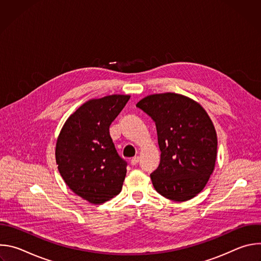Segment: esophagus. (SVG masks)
Segmentation results:
<instances>
[{
  "instance_id": "1",
  "label": "esophagus",
  "mask_w": 261,
  "mask_h": 261,
  "mask_svg": "<svg viewBox=\"0 0 261 261\" xmlns=\"http://www.w3.org/2000/svg\"><path fill=\"white\" fill-rule=\"evenodd\" d=\"M138 162H139V157H138V156H135V157H133V158L131 159V164H132V165H136Z\"/></svg>"
}]
</instances>
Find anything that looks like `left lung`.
<instances>
[{
  "instance_id": "obj_1",
  "label": "left lung",
  "mask_w": 261,
  "mask_h": 261,
  "mask_svg": "<svg viewBox=\"0 0 261 261\" xmlns=\"http://www.w3.org/2000/svg\"><path fill=\"white\" fill-rule=\"evenodd\" d=\"M136 106L157 128L161 159L151 173L154 188L173 201L195 197L205 187L217 157V134L206 111L175 93L146 96Z\"/></svg>"
}]
</instances>
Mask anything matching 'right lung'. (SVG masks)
Returning a JSON list of instances; mask_svg holds the SVG:
<instances>
[{
  "label": "right lung",
  "mask_w": 261,
  "mask_h": 261,
  "mask_svg": "<svg viewBox=\"0 0 261 261\" xmlns=\"http://www.w3.org/2000/svg\"><path fill=\"white\" fill-rule=\"evenodd\" d=\"M129 95H110L84 103L64 124L56 145L58 169L68 187L94 204L118 195L127 162L109 134Z\"/></svg>",
  "instance_id": "right-lung-1"
}]
</instances>
